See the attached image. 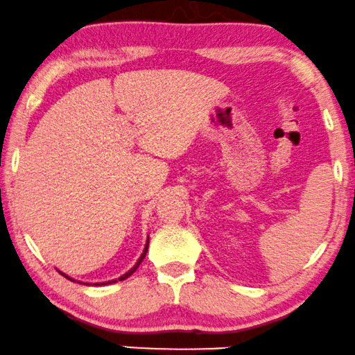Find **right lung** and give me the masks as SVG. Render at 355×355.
Wrapping results in <instances>:
<instances>
[{
  "instance_id": "add662e5",
  "label": "right lung",
  "mask_w": 355,
  "mask_h": 355,
  "mask_svg": "<svg viewBox=\"0 0 355 355\" xmlns=\"http://www.w3.org/2000/svg\"><path fill=\"white\" fill-rule=\"evenodd\" d=\"M148 244H149V239H148V241H146V246H144V251H143V254H141V256H139V259H138V262L137 263H135V266H133V268H130V270L125 273V275H122L121 278H119V279H111V282H104V283H94V286H99V284H109V283H116V282H122V279H125V278H128L130 275H132V273L135 272V270H137V268H138V266H139V263H141L143 262V259H144V256H146V251H148ZM62 273V272H61ZM62 275L64 277H66L67 279H71V282H76V279H73V278H71V277H67L66 275V273H62ZM77 283H82V282H77ZM83 284H88V283H83Z\"/></svg>"
}]
</instances>
